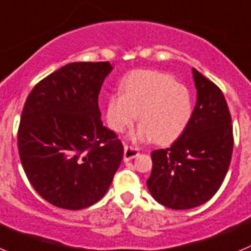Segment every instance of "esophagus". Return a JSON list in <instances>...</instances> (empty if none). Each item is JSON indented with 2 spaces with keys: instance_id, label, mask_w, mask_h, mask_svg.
<instances>
[{
  "instance_id": "obj_1",
  "label": "esophagus",
  "mask_w": 251,
  "mask_h": 251,
  "mask_svg": "<svg viewBox=\"0 0 251 251\" xmlns=\"http://www.w3.org/2000/svg\"><path fill=\"white\" fill-rule=\"evenodd\" d=\"M137 155H139V149L134 148V146L125 145V148H124V160L127 161V160L136 157Z\"/></svg>"
}]
</instances>
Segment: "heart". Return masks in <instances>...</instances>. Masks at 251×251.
Segmentation results:
<instances>
[{
    "mask_svg": "<svg viewBox=\"0 0 251 251\" xmlns=\"http://www.w3.org/2000/svg\"><path fill=\"white\" fill-rule=\"evenodd\" d=\"M137 112L141 125L135 139L170 144L190 123L193 98L186 86L166 74L136 70L123 80L121 94L109 98L106 119L112 130L120 132L136 120Z\"/></svg>",
    "mask_w": 251,
    "mask_h": 251,
    "instance_id": "heart-1",
    "label": "heart"
}]
</instances>
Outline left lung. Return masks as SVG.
Instances as JSON below:
<instances>
[{
  "label": "left lung",
  "instance_id": "1",
  "mask_svg": "<svg viewBox=\"0 0 251 251\" xmlns=\"http://www.w3.org/2000/svg\"><path fill=\"white\" fill-rule=\"evenodd\" d=\"M198 101L191 120L171 148L151 152L149 190L157 202L185 210L206 202L225 179L234 136L221 90L193 69Z\"/></svg>",
  "mask_w": 251,
  "mask_h": 251
}]
</instances>
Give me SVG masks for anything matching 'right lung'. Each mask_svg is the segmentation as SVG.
Wrapping results in <instances>:
<instances>
[{"label": "right lung", "instance_id": "obj_1", "mask_svg": "<svg viewBox=\"0 0 251 251\" xmlns=\"http://www.w3.org/2000/svg\"><path fill=\"white\" fill-rule=\"evenodd\" d=\"M110 62H72L30 92L17 132L27 179L50 204L80 210L98 202L121 164L124 146L102 125L99 94Z\"/></svg>", "mask_w": 251, "mask_h": 251}]
</instances>
